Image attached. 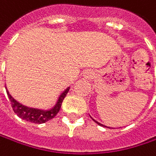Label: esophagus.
Wrapping results in <instances>:
<instances>
[{"label": "esophagus", "mask_w": 156, "mask_h": 156, "mask_svg": "<svg viewBox=\"0 0 156 156\" xmlns=\"http://www.w3.org/2000/svg\"><path fill=\"white\" fill-rule=\"evenodd\" d=\"M90 76V75L89 73H87V76Z\"/></svg>", "instance_id": "esophagus-1"}]
</instances>
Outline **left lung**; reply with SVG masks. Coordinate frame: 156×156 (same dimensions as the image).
<instances>
[{
	"label": "left lung",
	"instance_id": "obj_1",
	"mask_svg": "<svg viewBox=\"0 0 156 156\" xmlns=\"http://www.w3.org/2000/svg\"><path fill=\"white\" fill-rule=\"evenodd\" d=\"M90 118H91V119H92V120H93V121H94V122H96L97 124H99L100 126H103V127H105V128H110V129L112 128V127H109V126H106V125H103V124H101V122H97V121H96L95 119H93V118H92L91 116H90Z\"/></svg>",
	"mask_w": 156,
	"mask_h": 156
}]
</instances>
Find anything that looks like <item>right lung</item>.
Returning <instances> with one entry per match:
<instances>
[{"instance_id":"1","label":"right lung","mask_w":156,"mask_h":156,"mask_svg":"<svg viewBox=\"0 0 156 156\" xmlns=\"http://www.w3.org/2000/svg\"><path fill=\"white\" fill-rule=\"evenodd\" d=\"M6 91H7V95L8 98L11 101L12 107L13 109V112L16 113V115L18 117H20L21 119L26 121V122H30L33 123H44L47 121L53 119L59 112L63 100L65 99V97L66 96L67 92L69 91L70 87H67L57 98L55 105L50 108V109H38V108H33V107H28L25 106L22 103H20L19 101H17L9 92V90H7L6 86H5Z\"/></svg>"}]
</instances>
